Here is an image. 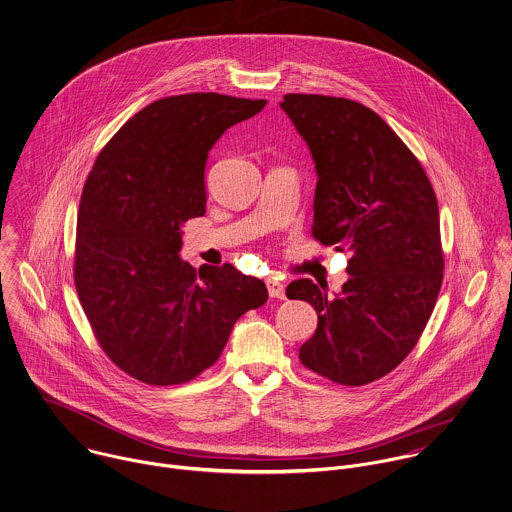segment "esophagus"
<instances>
[{
  "label": "esophagus",
  "mask_w": 512,
  "mask_h": 512,
  "mask_svg": "<svg viewBox=\"0 0 512 512\" xmlns=\"http://www.w3.org/2000/svg\"><path fill=\"white\" fill-rule=\"evenodd\" d=\"M267 288L273 298H284V284L279 279H267Z\"/></svg>",
  "instance_id": "esophagus-1"
}]
</instances>
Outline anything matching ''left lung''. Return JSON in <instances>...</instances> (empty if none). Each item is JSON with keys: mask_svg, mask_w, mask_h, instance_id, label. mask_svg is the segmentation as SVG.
Returning <instances> with one entry per match:
<instances>
[{"mask_svg": "<svg viewBox=\"0 0 512 512\" xmlns=\"http://www.w3.org/2000/svg\"><path fill=\"white\" fill-rule=\"evenodd\" d=\"M316 165L312 233L349 251V279H300L288 298L318 314L300 347L310 371L349 387L391 373L424 332L444 277L434 188L410 149L373 110L345 98L286 94L281 102Z\"/></svg>", "mask_w": 512, "mask_h": 512, "instance_id": "8db88e82", "label": "left lung"}]
</instances>
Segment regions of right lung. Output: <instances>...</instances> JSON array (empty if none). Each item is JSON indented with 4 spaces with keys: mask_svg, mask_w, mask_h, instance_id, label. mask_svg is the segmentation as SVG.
Returning <instances> with one entry per match:
<instances>
[{
    "mask_svg": "<svg viewBox=\"0 0 512 512\" xmlns=\"http://www.w3.org/2000/svg\"><path fill=\"white\" fill-rule=\"evenodd\" d=\"M265 100L182 94L133 115L84 184L74 283L102 349L147 385H180L214 365L233 324L267 302L261 279L180 259L182 226L206 214L210 149Z\"/></svg>",
    "mask_w": 512,
    "mask_h": 512,
    "instance_id": "obj_1",
    "label": "right lung"
}]
</instances>
